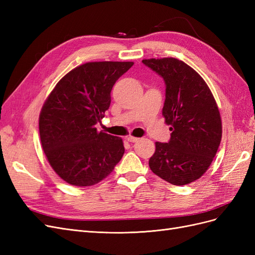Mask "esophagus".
Listing matches in <instances>:
<instances>
[{
    "label": "esophagus",
    "instance_id": "34e87169",
    "mask_svg": "<svg viewBox=\"0 0 255 255\" xmlns=\"http://www.w3.org/2000/svg\"><path fill=\"white\" fill-rule=\"evenodd\" d=\"M138 140H139V138H137V137H134V136H128V142H136Z\"/></svg>",
    "mask_w": 255,
    "mask_h": 255
}]
</instances>
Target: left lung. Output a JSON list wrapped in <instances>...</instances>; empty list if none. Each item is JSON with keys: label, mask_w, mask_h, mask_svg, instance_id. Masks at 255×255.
I'll use <instances>...</instances> for the list:
<instances>
[{"label": "left lung", "mask_w": 255, "mask_h": 255, "mask_svg": "<svg viewBox=\"0 0 255 255\" xmlns=\"http://www.w3.org/2000/svg\"><path fill=\"white\" fill-rule=\"evenodd\" d=\"M164 79L163 116L171 126L168 142H155L149 159L153 173L173 185L200 179L211 166L222 136V123L211 89L184 61L172 57L143 59Z\"/></svg>", "instance_id": "1"}]
</instances>
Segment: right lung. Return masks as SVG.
Returning a JSON list of instances; mask_svg holds the SVG:
<instances>
[{"instance_id":"right-lung-1","label":"right lung","mask_w":255,"mask_h":255,"mask_svg":"<svg viewBox=\"0 0 255 255\" xmlns=\"http://www.w3.org/2000/svg\"><path fill=\"white\" fill-rule=\"evenodd\" d=\"M133 61H92L74 68L52 90L39 116L42 149L58 176L91 186L113 172L125 154L120 137L98 132L111 91Z\"/></svg>"}]
</instances>
